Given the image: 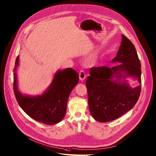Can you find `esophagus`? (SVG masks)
<instances>
[{
	"instance_id": "1",
	"label": "esophagus",
	"mask_w": 156,
	"mask_h": 156,
	"mask_svg": "<svg viewBox=\"0 0 156 156\" xmlns=\"http://www.w3.org/2000/svg\"><path fill=\"white\" fill-rule=\"evenodd\" d=\"M79 79H80L81 81H83L84 80H85L86 77L84 72L82 71V70H81V71L79 72Z\"/></svg>"
}]
</instances>
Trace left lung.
Instances as JSON below:
<instances>
[{"mask_svg":"<svg viewBox=\"0 0 156 156\" xmlns=\"http://www.w3.org/2000/svg\"><path fill=\"white\" fill-rule=\"evenodd\" d=\"M121 45L112 63L113 67H93L86 80L89 108L94 120L108 122L132 109L141 90V65L133 44L122 35ZM132 77L140 84L132 88L127 79Z\"/></svg>","mask_w":156,"mask_h":156,"instance_id":"obj_1","label":"left lung"}]
</instances>
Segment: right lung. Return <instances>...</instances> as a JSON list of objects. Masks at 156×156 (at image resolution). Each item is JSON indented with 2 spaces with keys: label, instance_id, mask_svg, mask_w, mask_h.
<instances>
[{
  "label": "right lung",
  "instance_id": "1",
  "mask_svg": "<svg viewBox=\"0 0 156 156\" xmlns=\"http://www.w3.org/2000/svg\"><path fill=\"white\" fill-rule=\"evenodd\" d=\"M17 56L14 69V92L17 101L23 110L36 121L47 125H55L65 117L69 95L78 84L77 72L71 68L58 70L55 73L52 82L40 95L22 94L17 87V69L19 66Z\"/></svg>",
  "mask_w": 156,
  "mask_h": 156
}]
</instances>
